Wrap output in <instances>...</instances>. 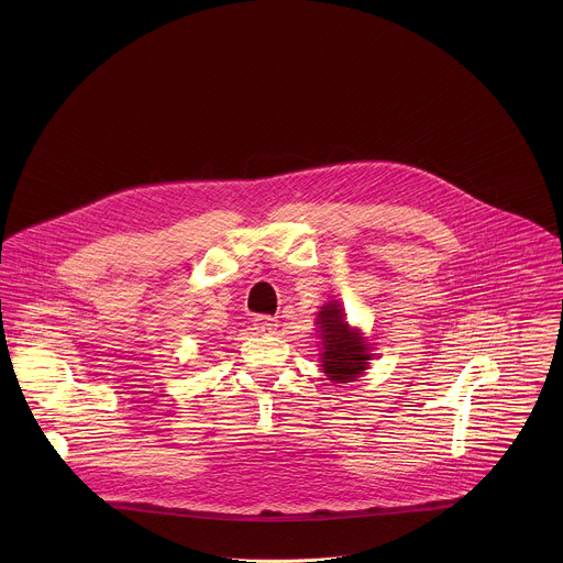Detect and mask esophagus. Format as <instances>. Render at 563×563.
I'll return each instance as SVG.
<instances>
[{
    "label": "esophagus",
    "mask_w": 563,
    "mask_h": 563,
    "mask_svg": "<svg viewBox=\"0 0 563 563\" xmlns=\"http://www.w3.org/2000/svg\"><path fill=\"white\" fill-rule=\"evenodd\" d=\"M253 324H255V329H257L260 333H271V331H275V329H277V321H275L273 317H266V314L255 317V319H253Z\"/></svg>",
    "instance_id": "obj_1"
}]
</instances>
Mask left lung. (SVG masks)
<instances>
[{"instance_id":"obj_1","label":"left lung","mask_w":563,"mask_h":563,"mask_svg":"<svg viewBox=\"0 0 563 563\" xmlns=\"http://www.w3.org/2000/svg\"><path fill=\"white\" fill-rule=\"evenodd\" d=\"M317 324L322 340V373L335 384L355 382L373 360L366 338L346 322L340 301L322 306Z\"/></svg>"}]
</instances>
